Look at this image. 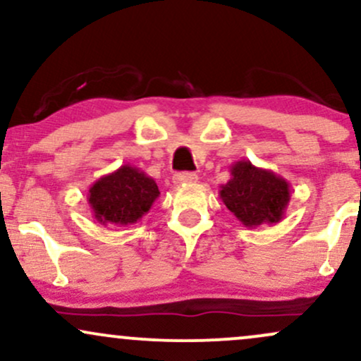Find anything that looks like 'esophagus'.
Segmentation results:
<instances>
[{"instance_id": "esophagus-1", "label": "esophagus", "mask_w": 361, "mask_h": 361, "mask_svg": "<svg viewBox=\"0 0 361 361\" xmlns=\"http://www.w3.org/2000/svg\"><path fill=\"white\" fill-rule=\"evenodd\" d=\"M197 181V175L195 173H176L173 176V183L175 185H190Z\"/></svg>"}]
</instances>
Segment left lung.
<instances>
[{
  "mask_svg": "<svg viewBox=\"0 0 361 361\" xmlns=\"http://www.w3.org/2000/svg\"><path fill=\"white\" fill-rule=\"evenodd\" d=\"M222 202L246 227L276 224L290 202V185L271 169L256 168L251 161L231 166V180L221 186Z\"/></svg>",
  "mask_w": 361,
  "mask_h": 361,
  "instance_id": "obj_1",
  "label": "left lung"
}]
</instances>
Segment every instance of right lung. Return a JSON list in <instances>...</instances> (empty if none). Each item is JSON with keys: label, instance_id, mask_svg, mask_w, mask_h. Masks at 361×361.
Masks as SVG:
<instances>
[{"label": "right lung", "instance_id": "1", "mask_svg": "<svg viewBox=\"0 0 361 361\" xmlns=\"http://www.w3.org/2000/svg\"><path fill=\"white\" fill-rule=\"evenodd\" d=\"M157 197L156 181L130 164L102 176L88 190V204L103 226L135 224L149 212Z\"/></svg>", "mask_w": 361, "mask_h": 361}]
</instances>
